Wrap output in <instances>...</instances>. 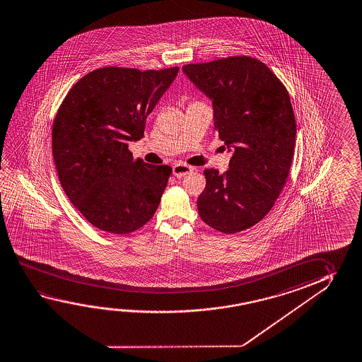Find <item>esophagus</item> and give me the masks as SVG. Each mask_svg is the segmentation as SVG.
<instances>
[{
	"instance_id": "esophagus-1",
	"label": "esophagus",
	"mask_w": 362,
	"mask_h": 362,
	"mask_svg": "<svg viewBox=\"0 0 362 362\" xmlns=\"http://www.w3.org/2000/svg\"><path fill=\"white\" fill-rule=\"evenodd\" d=\"M192 172H193V168L187 165V164H183V163H177L175 165L173 166V174L177 178H182L184 175H187V174Z\"/></svg>"
}]
</instances>
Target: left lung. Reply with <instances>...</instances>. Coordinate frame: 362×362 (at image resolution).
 <instances>
[{
	"instance_id": "1",
	"label": "left lung",
	"mask_w": 362,
	"mask_h": 362,
	"mask_svg": "<svg viewBox=\"0 0 362 362\" xmlns=\"http://www.w3.org/2000/svg\"><path fill=\"white\" fill-rule=\"evenodd\" d=\"M212 102L214 129L232 153L228 170H204L197 207L204 223L223 233L247 230L273 208L296 146L291 97L260 60L231 57L182 68Z\"/></svg>"
}]
</instances>
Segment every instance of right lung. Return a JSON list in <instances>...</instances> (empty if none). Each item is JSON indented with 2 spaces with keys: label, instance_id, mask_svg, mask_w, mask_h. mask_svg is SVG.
Masks as SVG:
<instances>
[{
  "label": "right lung",
  "instance_id": "1",
  "mask_svg": "<svg viewBox=\"0 0 362 362\" xmlns=\"http://www.w3.org/2000/svg\"><path fill=\"white\" fill-rule=\"evenodd\" d=\"M106 66L81 78L54 119L53 156L60 184L89 223L126 235L154 216L172 174L168 165L134 160L129 143L178 74Z\"/></svg>",
  "mask_w": 362,
  "mask_h": 362
}]
</instances>
